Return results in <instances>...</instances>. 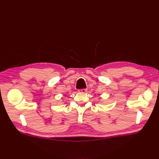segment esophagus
I'll return each mask as SVG.
<instances>
[{
  "instance_id": "34e87169",
  "label": "esophagus",
  "mask_w": 159,
  "mask_h": 159,
  "mask_svg": "<svg viewBox=\"0 0 159 159\" xmlns=\"http://www.w3.org/2000/svg\"><path fill=\"white\" fill-rule=\"evenodd\" d=\"M87 91V89H80L78 90L79 93H85Z\"/></svg>"
}]
</instances>
